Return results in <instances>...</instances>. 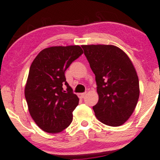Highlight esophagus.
Here are the masks:
<instances>
[{
	"label": "esophagus",
	"instance_id": "obj_1",
	"mask_svg": "<svg viewBox=\"0 0 160 160\" xmlns=\"http://www.w3.org/2000/svg\"><path fill=\"white\" fill-rule=\"evenodd\" d=\"M85 95H86V92H82V93H79L78 94V96H79L80 98H84V96H85Z\"/></svg>",
	"mask_w": 160,
	"mask_h": 160
}]
</instances>
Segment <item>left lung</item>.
<instances>
[{
    "label": "left lung",
    "instance_id": "8db88e82",
    "mask_svg": "<svg viewBox=\"0 0 160 160\" xmlns=\"http://www.w3.org/2000/svg\"><path fill=\"white\" fill-rule=\"evenodd\" d=\"M96 76L98 101L96 118L109 126L123 125L131 117L139 96V78L128 55L113 45H82Z\"/></svg>",
    "mask_w": 160,
    "mask_h": 160
}]
</instances>
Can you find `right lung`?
Returning a JSON list of instances; mask_svg holds the SVG:
<instances>
[{
	"mask_svg": "<svg viewBox=\"0 0 160 160\" xmlns=\"http://www.w3.org/2000/svg\"><path fill=\"white\" fill-rule=\"evenodd\" d=\"M82 53L78 45L51 47L41 50L31 64L25 98L32 119L45 132L58 133L72 121L79 99L66 82L64 72Z\"/></svg>",
	"mask_w": 160,
	"mask_h": 160,
	"instance_id": "right-lung-1",
	"label": "right lung"
}]
</instances>
